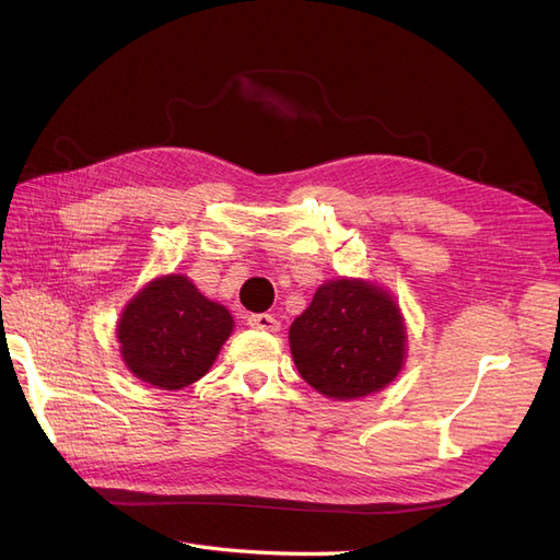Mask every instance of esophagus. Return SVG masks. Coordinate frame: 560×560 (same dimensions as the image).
<instances>
[{
	"instance_id": "esophagus-1",
	"label": "esophagus",
	"mask_w": 560,
	"mask_h": 560,
	"mask_svg": "<svg viewBox=\"0 0 560 560\" xmlns=\"http://www.w3.org/2000/svg\"><path fill=\"white\" fill-rule=\"evenodd\" d=\"M247 325H249L252 329H261V331H270V334H276V331L280 329V322H278L273 315H268V313L249 315V317H247Z\"/></svg>"
}]
</instances>
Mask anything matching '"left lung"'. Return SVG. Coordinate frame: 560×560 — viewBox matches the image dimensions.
Listing matches in <instances>:
<instances>
[{"mask_svg": "<svg viewBox=\"0 0 560 560\" xmlns=\"http://www.w3.org/2000/svg\"><path fill=\"white\" fill-rule=\"evenodd\" d=\"M301 378L329 399H358L393 383L406 358V327L383 287L338 278L315 292L290 327Z\"/></svg>", "mask_w": 560, "mask_h": 560, "instance_id": "left-lung-1", "label": "left lung"}]
</instances>
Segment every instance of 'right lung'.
Instances as JSON below:
<instances>
[{
	"mask_svg": "<svg viewBox=\"0 0 560 560\" xmlns=\"http://www.w3.org/2000/svg\"><path fill=\"white\" fill-rule=\"evenodd\" d=\"M233 331V317L186 276H161L130 299L116 325L130 374L161 389H182L210 371Z\"/></svg>",
	"mask_w": 560,
	"mask_h": 560,
	"instance_id": "obj_1",
	"label": "right lung"
}]
</instances>
